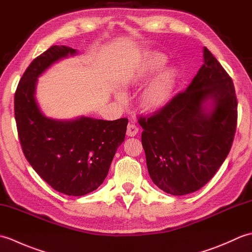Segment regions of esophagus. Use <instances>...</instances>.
Masks as SVG:
<instances>
[{
  "mask_svg": "<svg viewBox=\"0 0 252 252\" xmlns=\"http://www.w3.org/2000/svg\"><path fill=\"white\" fill-rule=\"evenodd\" d=\"M138 131H140V127H138L135 123H129L127 126V130H126V135L127 136H135Z\"/></svg>",
  "mask_w": 252,
  "mask_h": 252,
  "instance_id": "34e87169",
  "label": "esophagus"
}]
</instances>
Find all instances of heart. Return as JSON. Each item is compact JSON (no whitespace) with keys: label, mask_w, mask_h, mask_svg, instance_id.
<instances>
[{"label":"heart","mask_w":252,"mask_h":252,"mask_svg":"<svg viewBox=\"0 0 252 252\" xmlns=\"http://www.w3.org/2000/svg\"><path fill=\"white\" fill-rule=\"evenodd\" d=\"M167 62V57L160 53L149 55L138 71L140 78H146L162 68ZM178 80V72L173 68L164 69L154 81L148 85L142 95V104L146 109L154 110L164 106L170 100Z\"/></svg>","instance_id":"b5f03b06"}]
</instances>
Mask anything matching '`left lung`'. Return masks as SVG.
<instances>
[{
  "label": "left lung",
  "mask_w": 252,
  "mask_h": 252,
  "mask_svg": "<svg viewBox=\"0 0 252 252\" xmlns=\"http://www.w3.org/2000/svg\"><path fill=\"white\" fill-rule=\"evenodd\" d=\"M203 60L189 88L138 119L148 173L160 189L174 196L200 189L213 178L236 132L233 80L207 47Z\"/></svg>",
  "instance_id": "8db88e82"
}]
</instances>
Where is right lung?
<instances>
[{
    "label": "right lung",
    "mask_w": 252,
    "mask_h": 252,
    "mask_svg": "<svg viewBox=\"0 0 252 252\" xmlns=\"http://www.w3.org/2000/svg\"><path fill=\"white\" fill-rule=\"evenodd\" d=\"M76 53L54 45L34 58L20 79L14 100L26 159L47 184L68 196L87 195L103 183L129 122L126 118L107 121L88 117L58 121L40 111L34 97L37 77L52 63Z\"/></svg>",
    "instance_id": "1"
}]
</instances>
